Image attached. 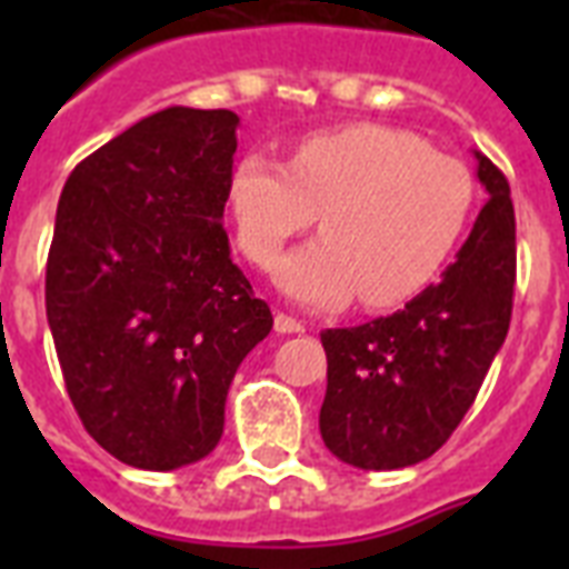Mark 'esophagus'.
<instances>
[{"instance_id":"obj_1","label":"esophagus","mask_w":569,"mask_h":569,"mask_svg":"<svg viewBox=\"0 0 569 569\" xmlns=\"http://www.w3.org/2000/svg\"><path fill=\"white\" fill-rule=\"evenodd\" d=\"M274 330H277V333H303L307 328H303L298 319H292V316H286V312H277Z\"/></svg>"}]
</instances>
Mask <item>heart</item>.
Masks as SVG:
<instances>
[{
  "label": "heart",
  "instance_id": "heart-1",
  "mask_svg": "<svg viewBox=\"0 0 569 569\" xmlns=\"http://www.w3.org/2000/svg\"><path fill=\"white\" fill-rule=\"evenodd\" d=\"M227 206L241 253L257 268L274 266L319 212L325 236L277 266V286L310 307H342L360 295L383 310L416 298L449 266L476 212V180L416 132L346 123L303 136L289 164L241 156Z\"/></svg>",
  "mask_w": 569,
  "mask_h": 569
}]
</instances>
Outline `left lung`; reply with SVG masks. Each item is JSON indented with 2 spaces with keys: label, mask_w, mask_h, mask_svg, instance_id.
Returning <instances> with one entry per match:
<instances>
[{
  "label": "left lung",
  "mask_w": 569,
  "mask_h": 569,
  "mask_svg": "<svg viewBox=\"0 0 569 569\" xmlns=\"http://www.w3.org/2000/svg\"><path fill=\"white\" fill-rule=\"evenodd\" d=\"M472 156L490 200L440 283L392 316L321 333V440L348 467L380 472L431 458L467 416L508 337L517 277L511 189L485 153Z\"/></svg>",
  "instance_id": "left-lung-1"
}]
</instances>
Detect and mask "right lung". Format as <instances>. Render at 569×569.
I'll return each mask as SVG.
<instances>
[{
  "label": "right lung",
  "instance_id": "add662e5",
  "mask_svg": "<svg viewBox=\"0 0 569 569\" xmlns=\"http://www.w3.org/2000/svg\"><path fill=\"white\" fill-rule=\"evenodd\" d=\"M239 114L171 106L76 164L56 212L47 319L84 431L136 469L223 433L241 360L274 325L223 230Z\"/></svg>",
  "mask_w": 569,
  "mask_h": 569
}]
</instances>
